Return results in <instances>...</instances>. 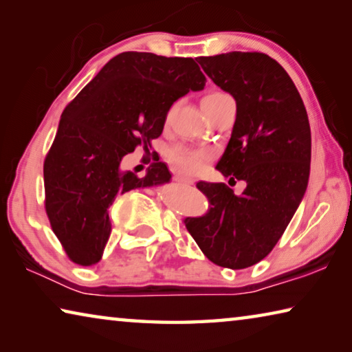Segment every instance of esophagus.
<instances>
[{
	"instance_id": "obj_1",
	"label": "esophagus",
	"mask_w": 352,
	"mask_h": 352,
	"mask_svg": "<svg viewBox=\"0 0 352 352\" xmlns=\"http://www.w3.org/2000/svg\"><path fill=\"white\" fill-rule=\"evenodd\" d=\"M175 180L178 182V183H183V184H194V180L192 178H189V177H184V175H175Z\"/></svg>"
}]
</instances>
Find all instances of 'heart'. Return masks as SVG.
I'll list each match as a JSON object with an SVG mask.
<instances>
[{"mask_svg": "<svg viewBox=\"0 0 352 352\" xmlns=\"http://www.w3.org/2000/svg\"><path fill=\"white\" fill-rule=\"evenodd\" d=\"M228 98L223 93L212 91L208 93L206 96L201 100V104L205 102H214V100ZM168 158L174 163L178 169H182L186 174H195L199 172L210 160V152L204 151V148H192V147H184V146H177L170 148L168 153Z\"/></svg>", "mask_w": 352, "mask_h": 352, "instance_id": "1", "label": "heart"}]
</instances>
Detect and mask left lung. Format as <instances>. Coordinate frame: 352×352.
Listing matches in <instances>:
<instances>
[{"instance_id":"8db88e82","label":"left lung","mask_w":352,"mask_h":352,"mask_svg":"<svg viewBox=\"0 0 352 352\" xmlns=\"http://www.w3.org/2000/svg\"><path fill=\"white\" fill-rule=\"evenodd\" d=\"M208 77L236 100V121L216 169L247 188L199 182L205 216L184 220L208 259L239 270L258 264L281 239L311 174V126L290 76L262 52L199 57Z\"/></svg>"}]
</instances>
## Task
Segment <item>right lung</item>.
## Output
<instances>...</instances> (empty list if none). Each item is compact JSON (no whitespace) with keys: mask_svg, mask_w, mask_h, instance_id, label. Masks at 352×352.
<instances>
[{"mask_svg":"<svg viewBox=\"0 0 352 352\" xmlns=\"http://www.w3.org/2000/svg\"><path fill=\"white\" fill-rule=\"evenodd\" d=\"M197 60V58H195ZM194 58L122 52L63 110L43 166L45 208L57 239L79 265L98 264L111 233L118 194L170 182L164 163L144 177L122 169L126 155L163 133L177 99L205 87Z\"/></svg>","mask_w":352,"mask_h":352,"instance_id":"add662e5","label":"right lung"}]
</instances>
